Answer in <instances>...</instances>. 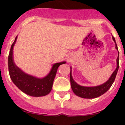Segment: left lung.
Masks as SVG:
<instances>
[{"mask_svg": "<svg viewBox=\"0 0 125 125\" xmlns=\"http://www.w3.org/2000/svg\"><path fill=\"white\" fill-rule=\"evenodd\" d=\"M113 40L115 43V48L118 50V47H117L116 43L115 41V39L113 36H112ZM116 68L114 71V72L113 73L110 78H109L106 82L102 84L99 86H83L78 84L76 82H75L73 78L72 73H71V72H70V81H71V86L72 88V90L73 91L74 93L78 96L81 97L83 98H86V99H92V98H98L100 96L104 93H105L108 89L111 88L113 83L115 81L116 76L118 73V70L119 68V52L118 56L116 59Z\"/></svg>", "mask_w": 125, "mask_h": 125, "instance_id": "obj_1", "label": "left lung"}]
</instances>
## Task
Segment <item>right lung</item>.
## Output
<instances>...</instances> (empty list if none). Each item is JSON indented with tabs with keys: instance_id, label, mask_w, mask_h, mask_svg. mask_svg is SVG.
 <instances>
[{
	"instance_id": "right-lung-1",
	"label": "right lung",
	"mask_w": 125,
	"mask_h": 125,
	"mask_svg": "<svg viewBox=\"0 0 125 125\" xmlns=\"http://www.w3.org/2000/svg\"><path fill=\"white\" fill-rule=\"evenodd\" d=\"M17 36L10 47L8 57L9 72L11 80L23 93L34 97L44 96L49 93L52 88L53 82L60 65L66 61L57 62L52 65L49 74L44 78H39L25 73L18 68L14 61L13 49L17 41Z\"/></svg>"
}]
</instances>
